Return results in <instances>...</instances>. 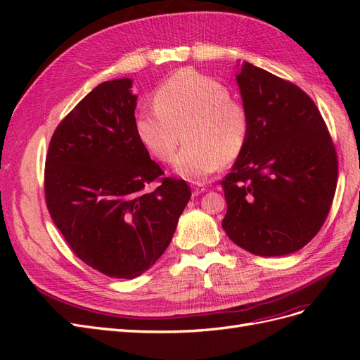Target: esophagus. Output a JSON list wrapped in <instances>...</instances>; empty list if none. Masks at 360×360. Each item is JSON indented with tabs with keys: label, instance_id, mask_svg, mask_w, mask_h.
I'll return each instance as SVG.
<instances>
[{
	"label": "esophagus",
	"instance_id": "esophagus-1",
	"mask_svg": "<svg viewBox=\"0 0 360 360\" xmlns=\"http://www.w3.org/2000/svg\"><path fill=\"white\" fill-rule=\"evenodd\" d=\"M205 189H207V188L204 186L202 183H193V184H192V193H193V197H198V195L202 193Z\"/></svg>",
	"mask_w": 360,
	"mask_h": 360
}]
</instances>
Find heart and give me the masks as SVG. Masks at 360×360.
I'll use <instances>...</instances> for the list:
<instances>
[{
    "label": "heart",
    "mask_w": 360,
    "mask_h": 360,
    "mask_svg": "<svg viewBox=\"0 0 360 360\" xmlns=\"http://www.w3.org/2000/svg\"><path fill=\"white\" fill-rule=\"evenodd\" d=\"M153 105L155 110L136 114L135 134L151 156L171 163L184 128L186 147L176 160L180 176L201 180L243 153L250 117L221 81L183 69L155 91Z\"/></svg>",
    "instance_id": "1"
}]
</instances>
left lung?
I'll return each instance as SVG.
<instances>
[{
  "label": "left lung",
  "mask_w": 360,
  "mask_h": 360,
  "mask_svg": "<svg viewBox=\"0 0 360 360\" xmlns=\"http://www.w3.org/2000/svg\"><path fill=\"white\" fill-rule=\"evenodd\" d=\"M236 79L250 132L221 181L222 228L250 254L288 255L309 243L329 214L336 151L317 106L297 85L246 61Z\"/></svg>",
  "instance_id": "left-lung-1"
}]
</instances>
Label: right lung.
<instances>
[{
  "mask_svg": "<svg viewBox=\"0 0 360 360\" xmlns=\"http://www.w3.org/2000/svg\"><path fill=\"white\" fill-rule=\"evenodd\" d=\"M130 89L132 79L120 78L86 94L53 132L45 165L48 210L76 257L123 279L165 252L191 200L186 181L162 179L139 143Z\"/></svg>",
  "mask_w": 360,
  "mask_h": 360,
  "instance_id": "add662e5",
  "label": "right lung"
}]
</instances>
